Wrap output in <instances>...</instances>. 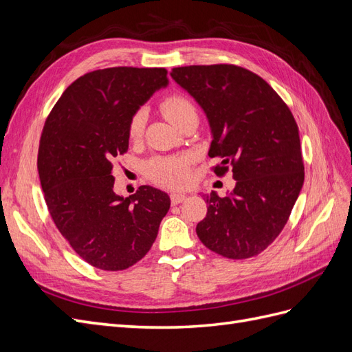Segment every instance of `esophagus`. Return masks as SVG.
I'll return each instance as SVG.
<instances>
[{
  "mask_svg": "<svg viewBox=\"0 0 352 352\" xmlns=\"http://www.w3.org/2000/svg\"><path fill=\"white\" fill-rule=\"evenodd\" d=\"M185 198H186V195H184V194H172L170 195V199H172V204L173 206H177V204H180V202L182 201H185Z\"/></svg>",
  "mask_w": 352,
  "mask_h": 352,
  "instance_id": "1",
  "label": "esophagus"
}]
</instances>
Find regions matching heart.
<instances>
[{
	"label": "heart",
	"instance_id": "obj_1",
	"mask_svg": "<svg viewBox=\"0 0 352 352\" xmlns=\"http://www.w3.org/2000/svg\"><path fill=\"white\" fill-rule=\"evenodd\" d=\"M163 114L166 119L176 126L177 122L185 119L186 116H194L195 107L186 97L180 94H173L166 97L162 104ZM145 116L144 113H136L129 123V138L138 140L144 132ZM189 163L190 158L188 155H176V157H155L145 166V173L153 182L164 188H184L189 179Z\"/></svg>",
	"mask_w": 352,
	"mask_h": 352
}]
</instances>
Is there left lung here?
<instances>
[{
  "instance_id": "8db88e82",
  "label": "left lung",
  "mask_w": 352,
  "mask_h": 352,
  "mask_svg": "<svg viewBox=\"0 0 352 352\" xmlns=\"http://www.w3.org/2000/svg\"><path fill=\"white\" fill-rule=\"evenodd\" d=\"M170 76L204 110L220 158L236 185L225 198L206 195L197 225L206 247L226 258H250L279 236L304 184L300 132L291 110L270 85L233 65L176 67Z\"/></svg>"
}]
</instances>
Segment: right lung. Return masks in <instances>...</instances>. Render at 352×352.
<instances>
[{
  "label": "right lung",
  "mask_w": 352,
  "mask_h": 352,
  "mask_svg": "<svg viewBox=\"0 0 352 352\" xmlns=\"http://www.w3.org/2000/svg\"><path fill=\"white\" fill-rule=\"evenodd\" d=\"M168 83L162 67H110L63 92L42 129L38 172L50 214L80 258L101 270L131 267L150 251L170 208L166 192H114L113 167L129 148V123Z\"/></svg>",
  "instance_id": "add662e5"
}]
</instances>
